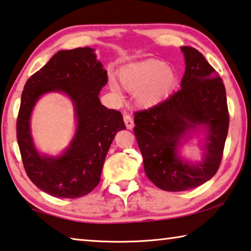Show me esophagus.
I'll use <instances>...</instances> for the list:
<instances>
[{"mask_svg": "<svg viewBox=\"0 0 251 251\" xmlns=\"http://www.w3.org/2000/svg\"><path fill=\"white\" fill-rule=\"evenodd\" d=\"M124 122H125L127 129H132L134 127V121H133V118L129 116V115H127V114L124 115Z\"/></svg>", "mask_w": 251, "mask_h": 251, "instance_id": "34e87169", "label": "esophagus"}]
</instances>
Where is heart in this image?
Instances as JSON below:
<instances>
[{
    "instance_id": "obj_1",
    "label": "heart",
    "mask_w": 251,
    "mask_h": 251,
    "mask_svg": "<svg viewBox=\"0 0 251 251\" xmlns=\"http://www.w3.org/2000/svg\"><path fill=\"white\" fill-rule=\"evenodd\" d=\"M119 82L127 93L135 95V101L142 108H151L169 96L176 82V75L165 61L158 59L130 63L118 73ZM109 88L121 94L118 83L110 79Z\"/></svg>"
}]
</instances>
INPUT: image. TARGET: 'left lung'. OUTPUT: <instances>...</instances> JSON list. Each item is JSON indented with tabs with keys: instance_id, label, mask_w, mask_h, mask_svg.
I'll return each mask as SVG.
<instances>
[{
	"instance_id": "obj_1",
	"label": "left lung",
	"mask_w": 251,
	"mask_h": 251,
	"mask_svg": "<svg viewBox=\"0 0 251 251\" xmlns=\"http://www.w3.org/2000/svg\"><path fill=\"white\" fill-rule=\"evenodd\" d=\"M185 73L181 90L150 109L134 115V133L147 177L171 192L203 184L217 173L229 128L222 79L203 54L181 47ZM205 132L202 160L189 162L179 154L184 141Z\"/></svg>"
}]
</instances>
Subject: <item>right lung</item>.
Here are the masks:
<instances>
[{
  "label": "right lung",
  "instance_id": "1",
  "mask_svg": "<svg viewBox=\"0 0 251 251\" xmlns=\"http://www.w3.org/2000/svg\"><path fill=\"white\" fill-rule=\"evenodd\" d=\"M108 77L89 47L61 50L27 79L17 121L23 166L38 188L55 198L90 193L100 181L107 152L118 130L126 129L121 111L101 105L99 93ZM48 92L67 94L77 122L70 146L58 157L38 153L30 134V114Z\"/></svg>",
  "mask_w": 251,
  "mask_h": 251
}]
</instances>
